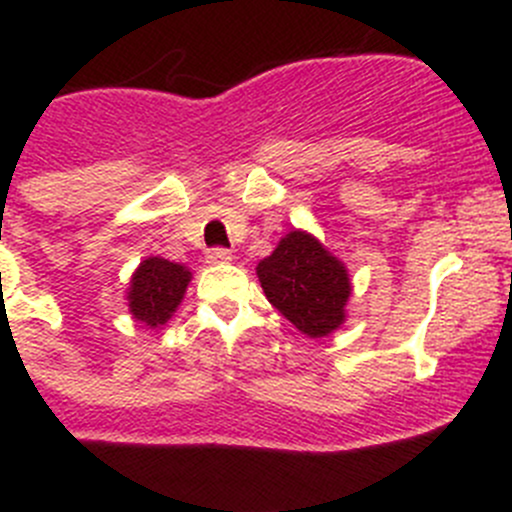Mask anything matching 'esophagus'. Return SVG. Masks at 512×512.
<instances>
[{"mask_svg": "<svg viewBox=\"0 0 512 512\" xmlns=\"http://www.w3.org/2000/svg\"><path fill=\"white\" fill-rule=\"evenodd\" d=\"M205 262H210V265H227V262H232V252L225 250V247H213L205 255Z\"/></svg>", "mask_w": 512, "mask_h": 512, "instance_id": "esophagus-1", "label": "esophagus"}]
</instances>
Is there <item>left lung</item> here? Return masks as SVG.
Returning <instances> with one entry per match:
<instances>
[{"label":"left lung","instance_id":"8db88e82","mask_svg":"<svg viewBox=\"0 0 512 512\" xmlns=\"http://www.w3.org/2000/svg\"><path fill=\"white\" fill-rule=\"evenodd\" d=\"M257 277L272 307L307 337H329L347 322L349 270L312 232L289 230L272 255L260 260Z\"/></svg>","mask_w":512,"mask_h":512}]
</instances>
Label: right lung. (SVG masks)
<instances>
[{
	"label": "right lung",
	"mask_w": 512,
	"mask_h": 512,
	"mask_svg": "<svg viewBox=\"0 0 512 512\" xmlns=\"http://www.w3.org/2000/svg\"><path fill=\"white\" fill-rule=\"evenodd\" d=\"M193 272L165 257H146L128 282V312L146 329H158L180 307Z\"/></svg>",
	"instance_id": "1"
}]
</instances>
